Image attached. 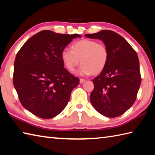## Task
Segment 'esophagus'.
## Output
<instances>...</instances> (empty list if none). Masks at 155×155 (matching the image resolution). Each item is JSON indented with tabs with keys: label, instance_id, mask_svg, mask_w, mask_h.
Returning <instances> with one entry per match:
<instances>
[{
	"label": "esophagus",
	"instance_id": "obj_1",
	"mask_svg": "<svg viewBox=\"0 0 155 155\" xmlns=\"http://www.w3.org/2000/svg\"><path fill=\"white\" fill-rule=\"evenodd\" d=\"M85 81H86V80L83 79V78H80V83H81V84L83 83H84V82H85Z\"/></svg>",
	"mask_w": 155,
	"mask_h": 155
}]
</instances>
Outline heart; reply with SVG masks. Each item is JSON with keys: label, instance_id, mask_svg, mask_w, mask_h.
Masks as SVG:
<instances>
[{"label": "heart", "instance_id": "1", "mask_svg": "<svg viewBox=\"0 0 155 155\" xmlns=\"http://www.w3.org/2000/svg\"><path fill=\"white\" fill-rule=\"evenodd\" d=\"M108 58L105 45L93 39H81L72 44V50L66 48L61 51V59L69 72H73L81 62L77 73L82 76L100 73L107 65Z\"/></svg>", "mask_w": 155, "mask_h": 155}]
</instances>
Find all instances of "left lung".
<instances>
[{"mask_svg": "<svg viewBox=\"0 0 155 155\" xmlns=\"http://www.w3.org/2000/svg\"><path fill=\"white\" fill-rule=\"evenodd\" d=\"M84 36L101 40L109 53L105 68L93 80L94 89L90 95L91 103L103 116H120L134 104L140 88L141 77L137 54L125 39L111 30Z\"/></svg>", "mask_w": 155, "mask_h": 155, "instance_id": "1", "label": "left lung"}]
</instances>
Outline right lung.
Returning <instances> with one entry per match:
<instances>
[{"label": "right lung", "mask_w": 155, "mask_h": 155, "mask_svg": "<svg viewBox=\"0 0 155 155\" xmlns=\"http://www.w3.org/2000/svg\"><path fill=\"white\" fill-rule=\"evenodd\" d=\"M78 34L50 30L38 32L18 51L14 62L13 84L21 104L35 116L50 119L61 113L79 83L61 59V51Z\"/></svg>", "instance_id": "add662e5"}]
</instances>
